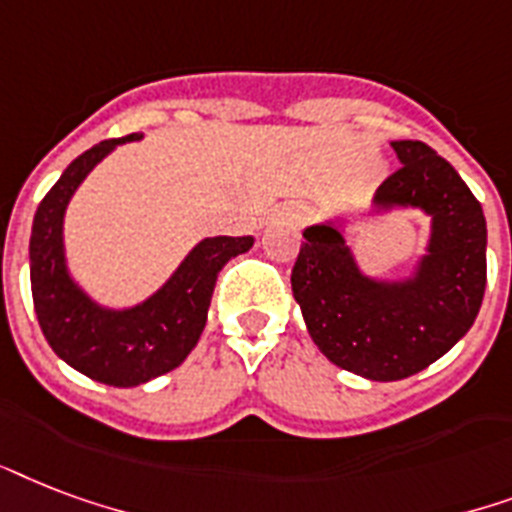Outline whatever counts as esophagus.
<instances>
[{
  "label": "esophagus",
  "mask_w": 512,
  "mask_h": 512,
  "mask_svg": "<svg viewBox=\"0 0 512 512\" xmlns=\"http://www.w3.org/2000/svg\"><path fill=\"white\" fill-rule=\"evenodd\" d=\"M312 216V211L307 205H301V202H293V205H285L283 208V219L293 227H301V224H307Z\"/></svg>",
  "instance_id": "1"
}]
</instances>
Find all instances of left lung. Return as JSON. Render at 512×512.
<instances>
[{"label": "left lung", "mask_w": 512, "mask_h": 512, "mask_svg": "<svg viewBox=\"0 0 512 512\" xmlns=\"http://www.w3.org/2000/svg\"><path fill=\"white\" fill-rule=\"evenodd\" d=\"M400 168L371 197L374 211H422L425 253L406 277H374L342 221L304 229L291 288L312 342L334 366L398 382L443 358L478 318L486 291V219L449 162L422 141H392Z\"/></svg>", "instance_id": "obj_1"}]
</instances>
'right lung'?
I'll return each mask as SVG.
<instances>
[{
  "mask_svg": "<svg viewBox=\"0 0 512 512\" xmlns=\"http://www.w3.org/2000/svg\"><path fill=\"white\" fill-rule=\"evenodd\" d=\"M141 138L130 133L79 154L39 202L29 243L31 296L47 344L79 374L112 387H138L184 363L200 342L221 267L253 245V237H205L152 296L120 310L98 304L69 272L63 216L87 173Z\"/></svg>",
  "mask_w": 512,
  "mask_h": 512,
  "instance_id": "obj_1",
  "label": "right lung"
}]
</instances>
